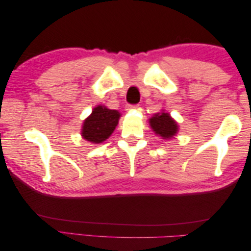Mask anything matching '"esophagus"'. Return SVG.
Wrapping results in <instances>:
<instances>
[{"label":"esophagus","mask_w":251,"mask_h":251,"mask_svg":"<svg viewBox=\"0 0 251 251\" xmlns=\"http://www.w3.org/2000/svg\"><path fill=\"white\" fill-rule=\"evenodd\" d=\"M135 108H137V105H131V104L126 105V110H133Z\"/></svg>","instance_id":"obj_1"}]
</instances>
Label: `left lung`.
<instances>
[{
	"mask_svg": "<svg viewBox=\"0 0 251 251\" xmlns=\"http://www.w3.org/2000/svg\"><path fill=\"white\" fill-rule=\"evenodd\" d=\"M149 123L155 134H159L166 140L174 138L178 132V123L170 117L169 113H155L149 119Z\"/></svg>",
	"mask_w": 251,
	"mask_h": 251,
	"instance_id": "8db88e82",
	"label": "left lung"
}]
</instances>
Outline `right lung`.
<instances>
[{
	"label": "right lung",
	"mask_w": 251,
	"mask_h": 251,
	"mask_svg": "<svg viewBox=\"0 0 251 251\" xmlns=\"http://www.w3.org/2000/svg\"><path fill=\"white\" fill-rule=\"evenodd\" d=\"M120 112L110 110L104 105H98L92 113L85 119L82 126L81 134L85 140L92 143L105 141L118 126Z\"/></svg>",
	"instance_id": "right-lung-1"
}]
</instances>
